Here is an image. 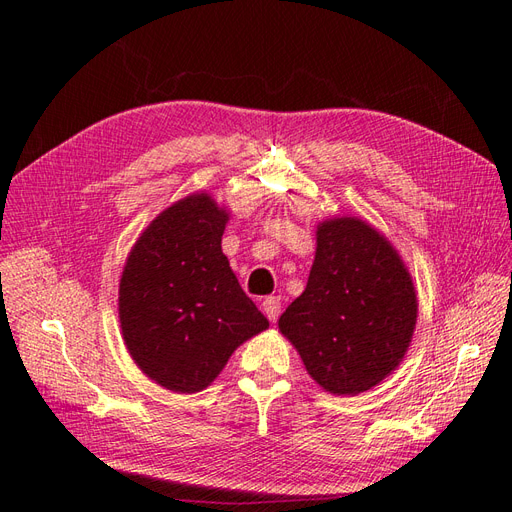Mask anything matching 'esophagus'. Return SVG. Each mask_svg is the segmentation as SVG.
<instances>
[{
	"label": "esophagus",
	"instance_id": "1",
	"mask_svg": "<svg viewBox=\"0 0 512 512\" xmlns=\"http://www.w3.org/2000/svg\"><path fill=\"white\" fill-rule=\"evenodd\" d=\"M262 312L267 314V318H269L271 322H275L277 316H280V312H282V301H280V297H267L265 301H262Z\"/></svg>",
	"mask_w": 512,
	"mask_h": 512
}]
</instances>
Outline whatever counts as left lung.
I'll return each instance as SVG.
<instances>
[{
  "mask_svg": "<svg viewBox=\"0 0 512 512\" xmlns=\"http://www.w3.org/2000/svg\"><path fill=\"white\" fill-rule=\"evenodd\" d=\"M416 318V288L395 245L369 222L335 215L318 222L307 286L277 327L324 391L359 395L404 361Z\"/></svg>",
  "mask_w": 512,
  "mask_h": 512,
  "instance_id": "left-lung-1",
  "label": "left lung"
}]
</instances>
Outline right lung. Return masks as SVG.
I'll return each mask as SVG.
<instances>
[{
    "label": "right lung",
    "mask_w": 512,
    "mask_h": 512,
    "mask_svg": "<svg viewBox=\"0 0 512 512\" xmlns=\"http://www.w3.org/2000/svg\"><path fill=\"white\" fill-rule=\"evenodd\" d=\"M228 220L211 194L194 192L149 222L123 265V344L166 391L207 389L232 352L269 329L222 252Z\"/></svg>",
    "instance_id": "right-lung-1"
}]
</instances>
